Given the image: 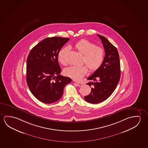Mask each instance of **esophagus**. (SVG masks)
<instances>
[{
  "mask_svg": "<svg viewBox=\"0 0 148 148\" xmlns=\"http://www.w3.org/2000/svg\"><path fill=\"white\" fill-rule=\"evenodd\" d=\"M75 84H77L78 86H82V84L81 83H79V82H75Z\"/></svg>",
  "mask_w": 148,
  "mask_h": 148,
  "instance_id": "1",
  "label": "esophagus"
}]
</instances>
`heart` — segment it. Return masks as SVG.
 I'll return each instance as SVG.
<instances>
[{
	"instance_id": "1",
	"label": "heart",
	"mask_w": 148,
	"mask_h": 148,
	"mask_svg": "<svg viewBox=\"0 0 148 148\" xmlns=\"http://www.w3.org/2000/svg\"><path fill=\"white\" fill-rule=\"evenodd\" d=\"M73 46L79 53L83 54L82 62L87 66L82 65L70 66L64 69V73L67 77L78 81L87 73V66L90 71H95L101 66L103 63L105 52L102 47L96 46L94 42L85 39L77 41ZM68 51L67 47H64L59 52L58 61L63 65L66 64L65 58Z\"/></svg>"
}]
</instances>
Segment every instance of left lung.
<instances>
[{
    "label": "left lung",
    "instance_id": "obj_1",
    "mask_svg": "<svg viewBox=\"0 0 148 148\" xmlns=\"http://www.w3.org/2000/svg\"><path fill=\"white\" fill-rule=\"evenodd\" d=\"M105 50V57L101 66L87 78L94 80L86 84L94 87L90 93L85 97V101L92 104L103 102L112 94L120 77V64L117 49L104 36L97 34Z\"/></svg>",
    "mask_w": 148,
    "mask_h": 148
}]
</instances>
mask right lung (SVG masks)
<instances>
[{
	"instance_id": "right-lung-1",
	"label": "right lung",
	"mask_w": 148,
	"mask_h": 148,
	"mask_svg": "<svg viewBox=\"0 0 148 148\" xmlns=\"http://www.w3.org/2000/svg\"><path fill=\"white\" fill-rule=\"evenodd\" d=\"M70 40L61 37L48 38L31 50L27 60L26 80L31 93L39 101L54 103L61 98L70 77L60 75L59 52Z\"/></svg>"
}]
</instances>
